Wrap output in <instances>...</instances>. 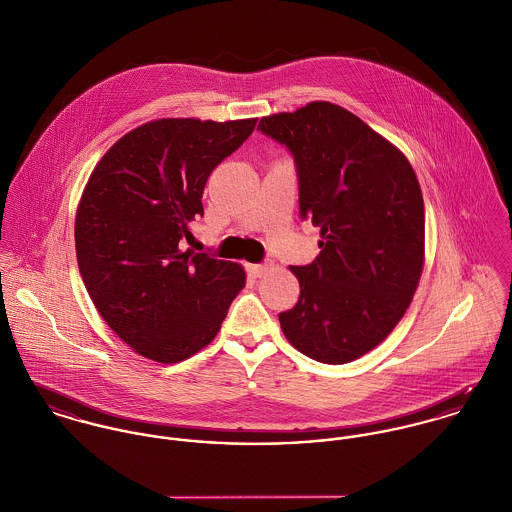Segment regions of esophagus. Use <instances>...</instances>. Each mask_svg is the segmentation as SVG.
Returning <instances> with one entry per match:
<instances>
[{
    "mask_svg": "<svg viewBox=\"0 0 512 512\" xmlns=\"http://www.w3.org/2000/svg\"><path fill=\"white\" fill-rule=\"evenodd\" d=\"M267 269H269V265H247V273H249V277H253V279L263 277V275L267 273Z\"/></svg>",
    "mask_w": 512,
    "mask_h": 512,
    "instance_id": "obj_1",
    "label": "esophagus"
}]
</instances>
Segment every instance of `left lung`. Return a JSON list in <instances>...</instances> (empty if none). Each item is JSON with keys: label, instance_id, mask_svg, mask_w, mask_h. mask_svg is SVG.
<instances>
[{"label": "left lung", "instance_id": "1", "mask_svg": "<svg viewBox=\"0 0 512 512\" xmlns=\"http://www.w3.org/2000/svg\"><path fill=\"white\" fill-rule=\"evenodd\" d=\"M298 174L300 218L320 228V255L290 267L300 283L281 312L286 340L320 363H349L404 316L424 265V200L408 159L330 102L263 117Z\"/></svg>", "mask_w": 512, "mask_h": 512}]
</instances>
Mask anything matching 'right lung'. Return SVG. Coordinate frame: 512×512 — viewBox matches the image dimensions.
Here are the masks:
<instances>
[{
    "label": "right lung",
    "mask_w": 512,
    "mask_h": 512,
    "mask_svg": "<svg viewBox=\"0 0 512 512\" xmlns=\"http://www.w3.org/2000/svg\"><path fill=\"white\" fill-rule=\"evenodd\" d=\"M257 119H157L127 135L92 172L76 212V259L100 316L139 355L178 363L222 328L245 271L182 251L204 216L210 172L253 133Z\"/></svg>",
    "instance_id": "1"
}]
</instances>
